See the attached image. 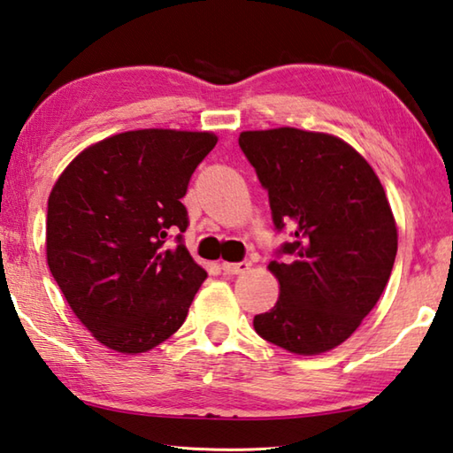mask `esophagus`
I'll return each mask as SVG.
<instances>
[{"instance_id": "esophagus-1", "label": "esophagus", "mask_w": 453, "mask_h": 453, "mask_svg": "<svg viewBox=\"0 0 453 453\" xmlns=\"http://www.w3.org/2000/svg\"><path fill=\"white\" fill-rule=\"evenodd\" d=\"M251 267L250 261H237V263H221V269H224L226 275H242Z\"/></svg>"}]
</instances>
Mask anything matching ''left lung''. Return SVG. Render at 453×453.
Wrapping results in <instances>:
<instances>
[{
  "mask_svg": "<svg viewBox=\"0 0 453 453\" xmlns=\"http://www.w3.org/2000/svg\"><path fill=\"white\" fill-rule=\"evenodd\" d=\"M240 148L267 190L277 234H289L269 263L281 293L273 309L255 315V331L295 355L339 347L374 309L396 259L380 180L331 134L250 130Z\"/></svg>",
  "mask_w": 453,
  "mask_h": 453,
  "instance_id": "1",
  "label": "left lung"
}]
</instances>
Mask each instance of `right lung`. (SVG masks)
Returning a JSON list of instances; mask_svg holds the SVG:
<instances>
[{
  "label": "right lung",
  "mask_w": 453,
  "mask_h": 453,
  "mask_svg": "<svg viewBox=\"0 0 453 453\" xmlns=\"http://www.w3.org/2000/svg\"><path fill=\"white\" fill-rule=\"evenodd\" d=\"M218 138L130 130L73 160L47 203V263L98 342L136 355L174 334L208 273L184 245L180 202Z\"/></svg>",
  "instance_id": "add662e5"
}]
</instances>
